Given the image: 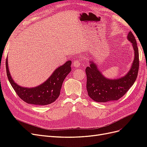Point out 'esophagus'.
Returning <instances> with one entry per match:
<instances>
[{
	"mask_svg": "<svg viewBox=\"0 0 147 147\" xmlns=\"http://www.w3.org/2000/svg\"><path fill=\"white\" fill-rule=\"evenodd\" d=\"M80 64H81V62L78 59L75 60L74 62V65L75 67H80Z\"/></svg>",
	"mask_w": 147,
	"mask_h": 147,
	"instance_id": "esophagus-1",
	"label": "esophagus"
}]
</instances>
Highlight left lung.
I'll return each mask as SVG.
<instances>
[{
    "label": "left lung",
    "instance_id": "1",
    "mask_svg": "<svg viewBox=\"0 0 147 147\" xmlns=\"http://www.w3.org/2000/svg\"><path fill=\"white\" fill-rule=\"evenodd\" d=\"M134 50V59L130 70L123 77L110 80L102 75L96 64L90 61L86 68V89L88 96L97 102L117 100L121 98L134 83L139 68V50L134 35L131 32L127 35Z\"/></svg>",
    "mask_w": 147,
    "mask_h": 147
}]
</instances>
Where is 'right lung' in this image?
<instances>
[{
  "instance_id": "1",
  "label": "right lung",
  "mask_w": 147,
  "mask_h": 147,
  "mask_svg": "<svg viewBox=\"0 0 147 147\" xmlns=\"http://www.w3.org/2000/svg\"><path fill=\"white\" fill-rule=\"evenodd\" d=\"M71 61L57 68L46 82L34 88H24L17 84L11 78L6 60L7 77L17 95L28 104L45 105L55 102L60 94L62 84L71 71Z\"/></svg>"
}]
</instances>
